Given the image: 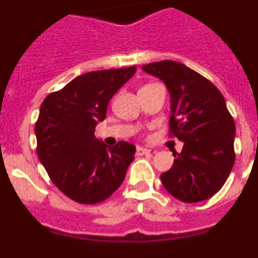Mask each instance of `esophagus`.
Returning <instances> with one entry per match:
<instances>
[{
    "label": "esophagus",
    "mask_w": 258,
    "mask_h": 258,
    "mask_svg": "<svg viewBox=\"0 0 258 258\" xmlns=\"http://www.w3.org/2000/svg\"><path fill=\"white\" fill-rule=\"evenodd\" d=\"M150 152H151V150L145 149V147H141V146H138L136 150V154L138 155V156H142V155H149Z\"/></svg>",
    "instance_id": "esophagus-1"
}]
</instances>
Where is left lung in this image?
Wrapping results in <instances>:
<instances>
[{
  "mask_svg": "<svg viewBox=\"0 0 258 258\" xmlns=\"http://www.w3.org/2000/svg\"><path fill=\"white\" fill-rule=\"evenodd\" d=\"M142 70L163 80L169 90V136L183 142L182 152L173 154L172 168L160 175L164 187L184 203L209 199L235 161V122L225 98L208 79L178 61H155Z\"/></svg>",
  "mask_w": 258,
  "mask_h": 258,
  "instance_id": "left-lung-1",
  "label": "left lung"
}]
</instances>
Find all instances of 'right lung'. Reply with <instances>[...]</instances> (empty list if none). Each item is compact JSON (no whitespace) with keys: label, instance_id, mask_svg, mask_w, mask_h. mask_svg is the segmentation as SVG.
Masks as SVG:
<instances>
[{"label":"right lung","instance_id":"1","mask_svg":"<svg viewBox=\"0 0 258 258\" xmlns=\"http://www.w3.org/2000/svg\"><path fill=\"white\" fill-rule=\"evenodd\" d=\"M136 74V66L77 76L44 99L35 126L37 156L66 197L95 204L111 197L134 160L136 146L120 141L107 147L94 136L108 102Z\"/></svg>","mask_w":258,"mask_h":258}]
</instances>
